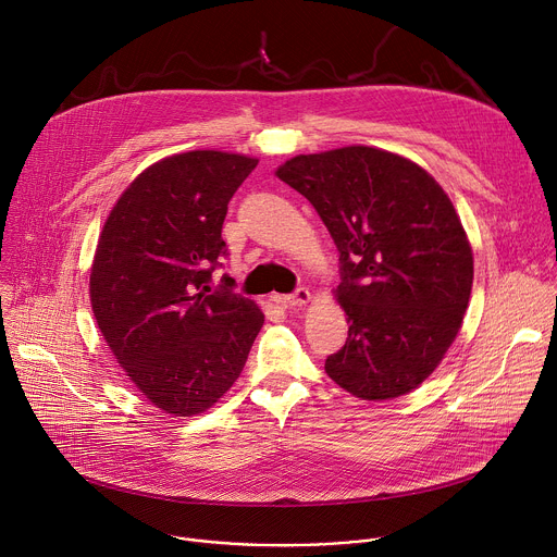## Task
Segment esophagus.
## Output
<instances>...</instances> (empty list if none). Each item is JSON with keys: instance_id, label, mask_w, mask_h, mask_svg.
I'll return each mask as SVG.
<instances>
[{"instance_id": "1", "label": "esophagus", "mask_w": 557, "mask_h": 557, "mask_svg": "<svg viewBox=\"0 0 557 557\" xmlns=\"http://www.w3.org/2000/svg\"><path fill=\"white\" fill-rule=\"evenodd\" d=\"M310 299V293H308V288H297L295 293H290V295H284V297H280V301L286 306V308H301L306 301Z\"/></svg>"}]
</instances>
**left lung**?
I'll list each match as a JSON object with an SVG mask.
<instances>
[{"mask_svg": "<svg viewBox=\"0 0 557 557\" xmlns=\"http://www.w3.org/2000/svg\"><path fill=\"white\" fill-rule=\"evenodd\" d=\"M277 176L310 200L339 251L350 326L329 376L366 401L408 394L441 363L471 295L451 200L417 163L363 145L295 156Z\"/></svg>", "mask_w": 557, "mask_h": 557, "instance_id": "left-lung-1", "label": "left lung"}]
</instances>
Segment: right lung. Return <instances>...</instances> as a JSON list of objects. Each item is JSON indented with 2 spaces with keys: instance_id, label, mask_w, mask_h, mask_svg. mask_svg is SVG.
<instances>
[{
  "instance_id": "obj_1",
  "label": "right lung",
  "mask_w": 557,
  "mask_h": 557,
  "mask_svg": "<svg viewBox=\"0 0 557 557\" xmlns=\"http://www.w3.org/2000/svg\"><path fill=\"white\" fill-rule=\"evenodd\" d=\"M258 161L196 149L147 168L114 205L90 275L99 331L156 408L194 417L240 376L264 314L211 273L228 200Z\"/></svg>"
}]
</instances>
